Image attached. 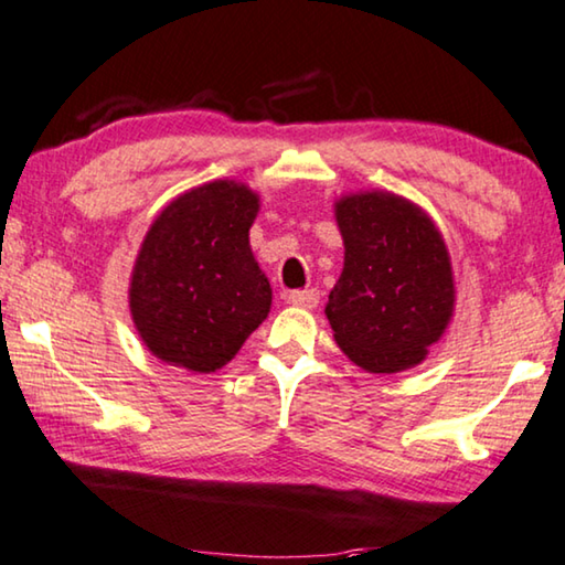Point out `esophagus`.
<instances>
[{
    "mask_svg": "<svg viewBox=\"0 0 565 565\" xmlns=\"http://www.w3.org/2000/svg\"><path fill=\"white\" fill-rule=\"evenodd\" d=\"M291 307H299V309H315L319 305V291L317 289H301V291H291L289 297H286Z\"/></svg>",
    "mask_w": 565,
    "mask_h": 565,
    "instance_id": "obj_1",
    "label": "esophagus"
}]
</instances>
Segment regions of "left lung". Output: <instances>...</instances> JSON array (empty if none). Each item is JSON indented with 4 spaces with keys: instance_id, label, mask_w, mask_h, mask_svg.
<instances>
[{
    "instance_id": "8db88e82",
    "label": "left lung",
    "mask_w": 565,
    "mask_h": 565,
    "mask_svg": "<svg viewBox=\"0 0 565 565\" xmlns=\"http://www.w3.org/2000/svg\"><path fill=\"white\" fill-rule=\"evenodd\" d=\"M344 266L324 315L358 367L393 375L420 365L454 317V271L441 231L424 207L388 190L334 202Z\"/></svg>"
}]
</instances>
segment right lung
<instances>
[{"label":"right lung","mask_w":565,"mask_h":565,"mask_svg":"<svg viewBox=\"0 0 565 565\" xmlns=\"http://www.w3.org/2000/svg\"><path fill=\"white\" fill-rule=\"evenodd\" d=\"M260 200L238 180L182 192L154 217L131 268L129 309L151 355L190 373L228 365L271 311L250 250Z\"/></svg>","instance_id":"1"}]
</instances>
